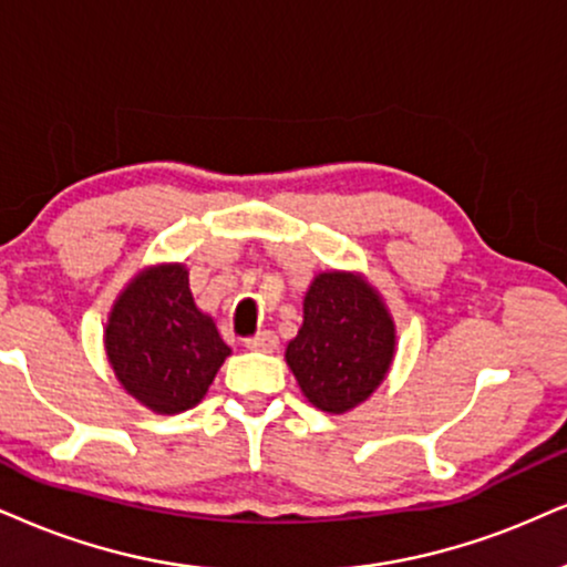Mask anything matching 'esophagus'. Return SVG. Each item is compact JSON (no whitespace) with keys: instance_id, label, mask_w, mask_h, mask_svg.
<instances>
[{"instance_id":"esophagus-1","label":"esophagus","mask_w":567,"mask_h":567,"mask_svg":"<svg viewBox=\"0 0 567 567\" xmlns=\"http://www.w3.org/2000/svg\"><path fill=\"white\" fill-rule=\"evenodd\" d=\"M244 347L251 349V352H272V349H278V337L272 331H260L255 337L244 339Z\"/></svg>"}]
</instances>
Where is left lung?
Wrapping results in <instances>:
<instances>
[{
  "label": "left lung",
  "mask_w": 567,
  "mask_h": 567,
  "mask_svg": "<svg viewBox=\"0 0 567 567\" xmlns=\"http://www.w3.org/2000/svg\"><path fill=\"white\" fill-rule=\"evenodd\" d=\"M305 320L286 362L318 410L349 412L386 379L396 331L379 291L358 272H318L305 295Z\"/></svg>",
  "instance_id": "1"
}]
</instances>
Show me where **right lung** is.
I'll list each match as a JSON object with an SVG mask.
<instances>
[{
  "instance_id": "right-lung-1",
  "label": "right lung",
  "mask_w": 567,
  "mask_h": 567,
  "mask_svg": "<svg viewBox=\"0 0 567 567\" xmlns=\"http://www.w3.org/2000/svg\"><path fill=\"white\" fill-rule=\"evenodd\" d=\"M104 349L121 386L157 415L199 404L230 354L213 318L194 305L181 262L131 278L107 318Z\"/></svg>"
}]
</instances>
